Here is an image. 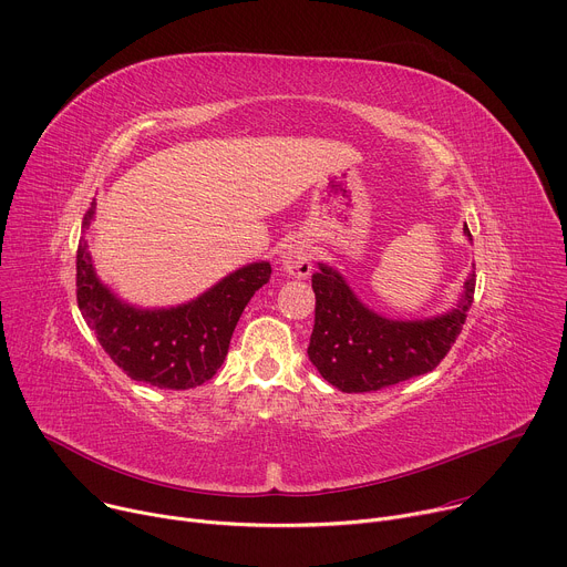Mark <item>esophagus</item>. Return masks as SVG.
<instances>
[{"label": "esophagus", "instance_id": "1", "mask_svg": "<svg viewBox=\"0 0 567 567\" xmlns=\"http://www.w3.org/2000/svg\"><path fill=\"white\" fill-rule=\"evenodd\" d=\"M311 260H313L311 247L300 239H296L293 245H289L287 251L282 254V267L293 278H307L311 274Z\"/></svg>", "mask_w": 567, "mask_h": 567}]
</instances>
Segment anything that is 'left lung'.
<instances>
[{
    "label": "left lung",
    "mask_w": 567,
    "mask_h": 567,
    "mask_svg": "<svg viewBox=\"0 0 567 567\" xmlns=\"http://www.w3.org/2000/svg\"><path fill=\"white\" fill-rule=\"evenodd\" d=\"M466 235L471 237L466 224ZM316 293L309 361L343 392L381 390L426 374L440 365L462 332L473 302L475 271L464 282L462 300L449 313L429 320H388L370 311L346 280L320 265L311 276Z\"/></svg>",
    "instance_id": "obj_1"
}]
</instances>
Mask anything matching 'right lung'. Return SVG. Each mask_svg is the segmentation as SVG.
Returning a JSON list of instances; mask_svg holds the SVG:
<instances>
[{
    "instance_id": "add662e5",
    "label": "right lung",
    "mask_w": 567,
    "mask_h": 567,
    "mask_svg": "<svg viewBox=\"0 0 567 567\" xmlns=\"http://www.w3.org/2000/svg\"><path fill=\"white\" fill-rule=\"evenodd\" d=\"M92 217L94 206L83 224ZM269 278L271 265L256 262L188 305L147 311L123 305L99 282L85 239L75 256L78 307L103 350L130 379L168 390L202 385L219 370L241 311Z\"/></svg>"
}]
</instances>
